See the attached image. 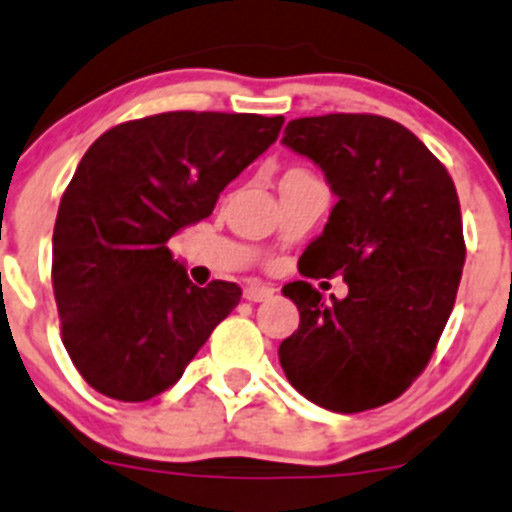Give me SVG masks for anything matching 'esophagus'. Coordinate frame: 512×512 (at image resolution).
Listing matches in <instances>:
<instances>
[{"label":"esophagus","mask_w":512,"mask_h":512,"mask_svg":"<svg viewBox=\"0 0 512 512\" xmlns=\"http://www.w3.org/2000/svg\"><path fill=\"white\" fill-rule=\"evenodd\" d=\"M272 295H275V287L260 285V282H250V285L245 287V300L250 302H265L270 300Z\"/></svg>","instance_id":"1"}]
</instances>
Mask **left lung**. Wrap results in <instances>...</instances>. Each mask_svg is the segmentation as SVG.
Here are the masks:
<instances>
[{
    "mask_svg": "<svg viewBox=\"0 0 512 512\" xmlns=\"http://www.w3.org/2000/svg\"><path fill=\"white\" fill-rule=\"evenodd\" d=\"M282 145L315 162L337 197L297 267L340 275L347 297L327 302L305 280L282 287L300 327L280 365L320 408H380L425 370L453 312L465 265L458 192L408 127L377 114L292 119Z\"/></svg>",
    "mask_w": 512,
    "mask_h": 512,
    "instance_id": "obj_1",
    "label": "left lung"
}]
</instances>
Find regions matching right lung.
I'll return each mask as SVG.
<instances>
[{"label": "right lung", "mask_w": 512, "mask_h": 512, "mask_svg": "<svg viewBox=\"0 0 512 512\" xmlns=\"http://www.w3.org/2000/svg\"><path fill=\"white\" fill-rule=\"evenodd\" d=\"M285 117L165 112L104 132L59 202L52 285L62 342L97 393L142 403L172 388L240 302L235 282L192 285L170 237L277 140Z\"/></svg>", "instance_id": "obj_1"}]
</instances>
